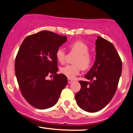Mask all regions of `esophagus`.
<instances>
[{"label":"esophagus","mask_w":133,"mask_h":133,"mask_svg":"<svg viewBox=\"0 0 133 133\" xmlns=\"http://www.w3.org/2000/svg\"><path fill=\"white\" fill-rule=\"evenodd\" d=\"M73 82V81L72 80V79H68V83L69 84H71V83H72V82Z\"/></svg>","instance_id":"1"}]
</instances>
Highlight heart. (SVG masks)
<instances>
[{"label": "heart", "instance_id": "1", "mask_svg": "<svg viewBox=\"0 0 133 133\" xmlns=\"http://www.w3.org/2000/svg\"><path fill=\"white\" fill-rule=\"evenodd\" d=\"M70 49L77 54L74 64H68L61 68L62 74L69 79L75 78L80 73L81 67L84 69H87L91 66L92 62V57L89 54V47L88 45L81 41L73 42L69 45ZM56 57L57 61L61 63H64L65 61V52L63 49L60 47L56 52Z\"/></svg>", "mask_w": 133, "mask_h": 133}]
</instances>
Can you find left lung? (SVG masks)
Returning <instances> with one entry per match:
<instances>
[{
  "instance_id": "1",
  "label": "left lung",
  "mask_w": 133,
  "mask_h": 133,
  "mask_svg": "<svg viewBox=\"0 0 133 133\" xmlns=\"http://www.w3.org/2000/svg\"><path fill=\"white\" fill-rule=\"evenodd\" d=\"M122 62L113 44L98 36L96 41V60L75 95L77 104L89 112L100 111L111 101L117 89Z\"/></svg>"
}]
</instances>
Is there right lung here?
<instances>
[{
    "instance_id": "obj_1",
    "label": "right lung",
    "mask_w": 133,
    "mask_h": 133,
    "mask_svg": "<svg viewBox=\"0 0 133 133\" xmlns=\"http://www.w3.org/2000/svg\"><path fill=\"white\" fill-rule=\"evenodd\" d=\"M66 41V36L43 30L27 36L20 46L15 61L17 80L25 100L37 109L54 106L68 84L66 76L57 74L56 57ZM48 75H54L53 79H47Z\"/></svg>"
}]
</instances>
